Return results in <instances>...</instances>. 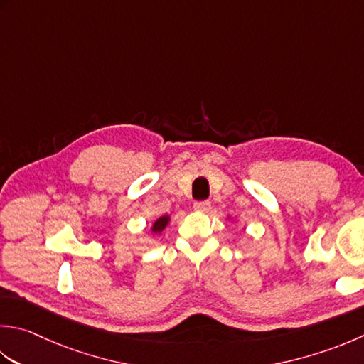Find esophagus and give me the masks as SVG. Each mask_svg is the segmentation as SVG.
Instances as JSON below:
<instances>
[{
	"instance_id": "esophagus-1",
	"label": "esophagus",
	"mask_w": 364,
	"mask_h": 364,
	"mask_svg": "<svg viewBox=\"0 0 364 364\" xmlns=\"http://www.w3.org/2000/svg\"><path fill=\"white\" fill-rule=\"evenodd\" d=\"M211 208V203L208 200H200L194 203V210L200 211V213H208Z\"/></svg>"
}]
</instances>
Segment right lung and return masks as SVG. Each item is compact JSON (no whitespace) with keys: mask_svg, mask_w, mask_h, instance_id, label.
Listing matches in <instances>:
<instances>
[{"mask_svg":"<svg viewBox=\"0 0 364 364\" xmlns=\"http://www.w3.org/2000/svg\"><path fill=\"white\" fill-rule=\"evenodd\" d=\"M168 220H170V216H167V215H166V216H161L159 219H156L153 227H151V232H153V233H161V232L167 227Z\"/></svg>","mask_w":364,"mask_h":364,"instance_id":"add662e5","label":"right lung"}]
</instances>
